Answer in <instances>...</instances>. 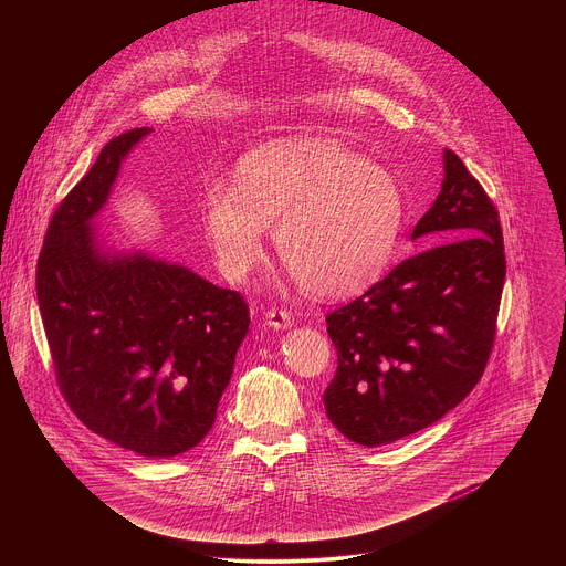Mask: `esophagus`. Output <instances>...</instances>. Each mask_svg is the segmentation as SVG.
<instances>
[{"label":"esophagus","instance_id":"obj_1","mask_svg":"<svg viewBox=\"0 0 566 566\" xmlns=\"http://www.w3.org/2000/svg\"><path fill=\"white\" fill-rule=\"evenodd\" d=\"M266 325L271 329H291L293 327V317L284 308H269L266 311Z\"/></svg>","mask_w":566,"mask_h":566}]
</instances>
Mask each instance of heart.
Returning a JSON list of instances; mask_svg holds the SVG:
<instances>
[{"label": "heart", "instance_id": "heart-1", "mask_svg": "<svg viewBox=\"0 0 566 566\" xmlns=\"http://www.w3.org/2000/svg\"><path fill=\"white\" fill-rule=\"evenodd\" d=\"M402 192L380 166L334 138L282 136L241 156L234 186L203 192L201 223L219 271L244 280L264 258L266 226L295 284L347 297L385 269L398 237Z\"/></svg>", "mask_w": 566, "mask_h": 566}]
</instances>
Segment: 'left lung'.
<instances>
[{"label":"left lung","instance_id":"left-lung-1","mask_svg":"<svg viewBox=\"0 0 566 566\" xmlns=\"http://www.w3.org/2000/svg\"><path fill=\"white\" fill-rule=\"evenodd\" d=\"M421 237L434 247L327 315L338 369L322 400L338 432L367 448L446 417L493 352L506 277L500 214L450 149L441 192L412 232Z\"/></svg>","mask_w":566,"mask_h":566}]
</instances>
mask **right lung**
<instances>
[{
	"label": "right lung",
	"mask_w": 566,
	"mask_h": 566,
	"mask_svg": "<svg viewBox=\"0 0 566 566\" xmlns=\"http://www.w3.org/2000/svg\"><path fill=\"white\" fill-rule=\"evenodd\" d=\"M151 132L138 127L112 138L57 206L35 282L69 408L103 439L168 459L210 432L251 317L237 291L101 241L94 219L125 156Z\"/></svg>",
	"instance_id": "obj_1"
}]
</instances>
